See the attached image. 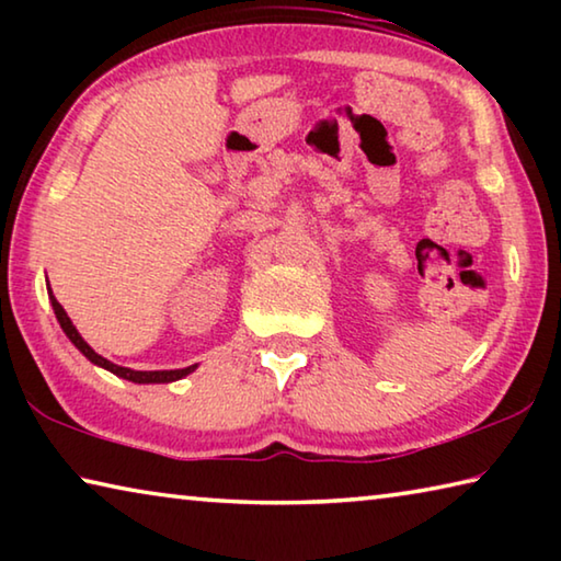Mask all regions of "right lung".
Segmentation results:
<instances>
[{
  "mask_svg": "<svg viewBox=\"0 0 561 561\" xmlns=\"http://www.w3.org/2000/svg\"><path fill=\"white\" fill-rule=\"evenodd\" d=\"M49 301H51V307H54L56 321H59L61 329H64V334L69 336L71 344H73L76 348H79L81 354L87 356L93 366L106 368V371L116 374L118 378H126V381H133V383H173V381H180V378H185L187 374H193L195 368H197V364H193V366H187V368H173V371H133V368L113 364V360L103 358L101 354H96V351H93V348L87 344V341H83V336L79 334V331H76V327H73V321L69 319V314H66L61 304L56 301L51 287H49Z\"/></svg>",
  "mask_w": 561,
  "mask_h": 561,
  "instance_id": "right-lung-1",
  "label": "right lung"
}]
</instances>
